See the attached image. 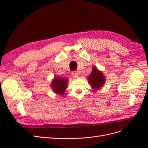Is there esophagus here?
Segmentation results:
<instances>
[{
  "label": "esophagus",
  "mask_w": 148,
  "mask_h": 148,
  "mask_svg": "<svg viewBox=\"0 0 148 148\" xmlns=\"http://www.w3.org/2000/svg\"><path fill=\"white\" fill-rule=\"evenodd\" d=\"M72 76H73V77H74V78H78V75H79V73H78V72H77V71H73L72 72Z\"/></svg>",
  "instance_id": "obj_1"
}]
</instances>
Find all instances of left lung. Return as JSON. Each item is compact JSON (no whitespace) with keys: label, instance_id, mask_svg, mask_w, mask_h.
<instances>
[{"label":"left lung","instance_id":"1","mask_svg":"<svg viewBox=\"0 0 148 148\" xmlns=\"http://www.w3.org/2000/svg\"><path fill=\"white\" fill-rule=\"evenodd\" d=\"M88 79L91 86L96 91L99 89L104 85L106 77L102 71H99L96 67L93 66L91 74L88 77Z\"/></svg>","mask_w":148,"mask_h":148}]
</instances>
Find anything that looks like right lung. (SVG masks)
<instances>
[{"mask_svg": "<svg viewBox=\"0 0 148 148\" xmlns=\"http://www.w3.org/2000/svg\"><path fill=\"white\" fill-rule=\"evenodd\" d=\"M67 84H68V78L57 77L52 80L51 88L54 92L63 96L66 90Z\"/></svg>", "mask_w": 148, "mask_h": 148, "instance_id": "right-lung-1", "label": "right lung"}]
</instances>
